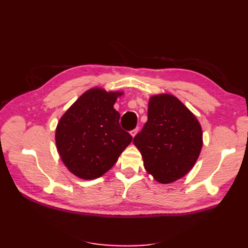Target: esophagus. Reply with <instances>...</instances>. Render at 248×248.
<instances>
[{
    "instance_id": "esophagus-1",
    "label": "esophagus",
    "mask_w": 248,
    "mask_h": 248,
    "mask_svg": "<svg viewBox=\"0 0 248 248\" xmlns=\"http://www.w3.org/2000/svg\"><path fill=\"white\" fill-rule=\"evenodd\" d=\"M138 131H139V128H136V129H133V130H131L130 131V134H131V137L132 138H134L137 136V133H138Z\"/></svg>"
}]
</instances>
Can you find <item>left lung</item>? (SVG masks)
I'll return each mask as SVG.
<instances>
[{
  "mask_svg": "<svg viewBox=\"0 0 248 248\" xmlns=\"http://www.w3.org/2000/svg\"><path fill=\"white\" fill-rule=\"evenodd\" d=\"M133 144L148 174L158 183L170 184L196 164L202 147V126L176 96L156 94L149 98L148 121Z\"/></svg>",
  "mask_w": 248,
  "mask_h": 248,
  "instance_id": "1",
  "label": "left lung"
}]
</instances>
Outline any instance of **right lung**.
Listing matches in <instances>:
<instances>
[{
	"instance_id": "right-lung-1",
	"label": "right lung",
	"mask_w": 248,
	"mask_h": 248,
	"mask_svg": "<svg viewBox=\"0 0 248 248\" xmlns=\"http://www.w3.org/2000/svg\"><path fill=\"white\" fill-rule=\"evenodd\" d=\"M124 91L94 87L82 93L60 118L55 140L60 158L84 180L101 177L115 166L132 137L119 125L114 104Z\"/></svg>"
}]
</instances>
